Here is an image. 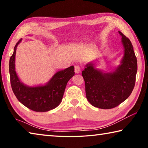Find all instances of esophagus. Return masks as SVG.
Instances as JSON below:
<instances>
[{"label":"esophagus","instance_id":"obj_1","mask_svg":"<svg viewBox=\"0 0 148 148\" xmlns=\"http://www.w3.org/2000/svg\"><path fill=\"white\" fill-rule=\"evenodd\" d=\"M74 71L76 74H79L80 72H81V68H80L79 66H75L74 67Z\"/></svg>","mask_w":148,"mask_h":148}]
</instances>
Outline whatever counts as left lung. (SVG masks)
Returning <instances> with one entry per match:
<instances>
[{"instance_id":"8db88e82","label":"left lung","mask_w":148,"mask_h":148,"mask_svg":"<svg viewBox=\"0 0 148 148\" xmlns=\"http://www.w3.org/2000/svg\"><path fill=\"white\" fill-rule=\"evenodd\" d=\"M124 56L121 64L115 71L104 73L92 63L86 64L82 71L86 97L92 106L111 109L125 101L134 89L137 72V59L130 40L121 32Z\"/></svg>"}]
</instances>
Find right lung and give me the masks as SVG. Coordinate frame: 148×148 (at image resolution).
Returning <instances> with one entry per match:
<instances>
[{
	"mask_svg": "<svg viewBox=\"0 0 148 148\" xmlns=\"http://www.w3.org/2000/svg\"><path fill=\"white\" fill-rule=\"evenodd\" d=\"M21 41L20 39L15 46L9 62L12 91L21 104L33 111L44 112L56 108L61 103L67 83L75 74L74 67L57 72L44 86H27L20 81L15 70L16 49Z\"/></svg>",
	"mask_w": 148,
	"mask_h": 148,
	"instance_id": "add662e5",
	"label": "right lung"
}]
</instances>
